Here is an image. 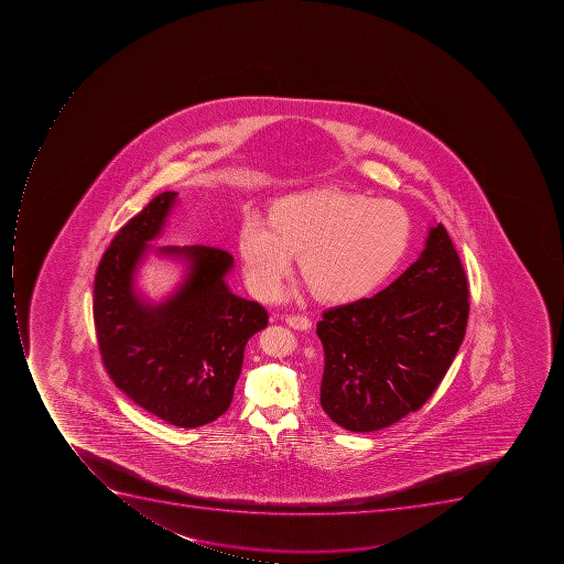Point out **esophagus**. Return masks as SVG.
<instances>
[{
    "mask_svg": "<svg viewBox=\"0 0 564 564\" xmlns=\"http://www.w3.org/2000/svg\"><path fill=\"white\" fill-rule=\"evenodd\" d=\"M285 323L294 329H311L312 321L306 315H288Z\"/></svg>",
    "mask_w": 564,
    "mask_h": 564,
    "instance_id": "1",
    "label": "esophagus"
}]
</instances>
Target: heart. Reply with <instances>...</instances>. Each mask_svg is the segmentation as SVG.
Here are the masks:
<instances>
[{
	"mask_svg": "<svg viewBox=\"0 0 564 564\" xmlns=\"http://www.w3.org/2000/svg\"><path fill=\"white\" fill-rule=\"evenodd\" d=\"M411 217L393 200L358 192L314 188L275 200L264 218H245L238 253L245 280L270 302L300 253V271L315 296L350 303L376 291L408 253Z\"/></svg>",
	"mask_w": 564,
	"mask_h": 564,
	"instance_id": "1",
	"label": "heart"
}]
</instances>
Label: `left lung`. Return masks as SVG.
Instances as JSON below:
<instances>
[{
	"instance_id": "obj_1",
	"label": "left lung",
	"mask_w": 564,
	"mask_h": 564,
	"mask_svg": "<svg viewBox=\"0 0 564 564\" xmlns=\"http://www.w3.org/2000/svg\"><path fill=\"white\" fill-rule=\"evenodd\" d=\"M466 271L443 224L416 262L372 297L324 312L321 405L350 432L393 425L431 399L469 317Z\"/></svg>"
}]
</instances>
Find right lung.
Masks as SVG:
<instances>
[{
    "instance_id": "obj_1",
    "label": "right lung",
    "mask_w": 564,
    "mask_h": 564,
    "mask_svg": "<svg viewBox=\"0 0 564 564\" xmlns=\"http://www.w3.org/2000/svg\"><path fill=\"white\" fill-rule=\"evenodd\" d=\"M176 197L177 192H162L115 236L95 275L94 319L116 387L153 416L196 429L231 405L245 346L267 328L268 312L229 291L226 276L235 259L205 245L156 249L185 261V279L164 302L150 303L138 293L135 271Z\"/></svg>"
}]
</instances>
